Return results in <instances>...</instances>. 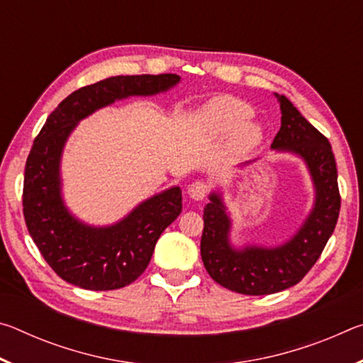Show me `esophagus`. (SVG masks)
Wrapping results in <instances>:
<instances>
[{"mask_svg":"<svg viewBox=\"0 0 363 363\" xmlns=\"http://www.w3.org/2000/svg\"><path fill=\"white\" fill-rule=\"evenodd\" d=\"M208 192H210V187H208V184L200 182V181H195V182H192V184H190V186L187 187L189 196H190V199H192V200H195V201L203 200Z\"/></svg>","mask_w":363,"mask_h":363,"instance_id":"obj_1","label":"esophagus"}]
</instances>
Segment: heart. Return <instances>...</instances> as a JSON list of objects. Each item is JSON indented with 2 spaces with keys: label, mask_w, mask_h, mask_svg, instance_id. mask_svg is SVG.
<instances>
[{
  "label": "heart",
  "mask_w": 363,
  "mask_h": 363,
  "mask_svg": "<svg viewBox=\"0 0 363 363\" xmlns=\"http://www.w3.org/2000/svg\"><path fill=\"white\" fill-rule=\"evenodd\" d=\"M253 108L232 96H218L201 106L195 113V121L201 130L214 138L232 134L233 145L238 150H250L261 140V128L251 120Z\"/></svg>",
  "instance_id": "heart-1"
}]
</instances>
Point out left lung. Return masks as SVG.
Returning <instances> with one entry per match:
<instances>
[{"mask_svg":"<svg viewBox=\"0 0 363 363\" xmlns=\"http://www.w3.org/2000/svg\"><path fill=\"white\" fill-rule=\"evenodd\" d=\"M274 96L280 106L281 126L270 149L275 153H290L304 163L314 189V201L307 216L286 240L277 245H235L230 238L233 220L223 190H211L210 203L203 210L200 251L206 272L220 286L250 296L279 293L303 280L333 233L341 206L336 162L328 139L285 96ZM257 160L238 168H247Z\"/></svg>","mask_w":363,"mask_h":363,"instance_id":"8db88e82","label":"left lung"}]
</instances>
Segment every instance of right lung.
<instances>
[{"instance_id": "right-lung-1", "label": "right lung", "mask_w": 363, "mask_h": 363, "mask_svg": "<svg viewBox=\"0 0 363 363\" xmlns=\"http://www.w3.org/2000/svg\"><path fill=\"white\" fill-rule=\"evenodd\" d=\"M174 73L118 75L79 88L48 116L28 153L23 177V216L30 237L60 279L84 290L107 291L133 284L149 266L162 232L179 216V186L140 201L112 224L94 225L70 211L64 199L62 155L78 123L128 97L168 93Z\"/></svg>"}]
</instances>
